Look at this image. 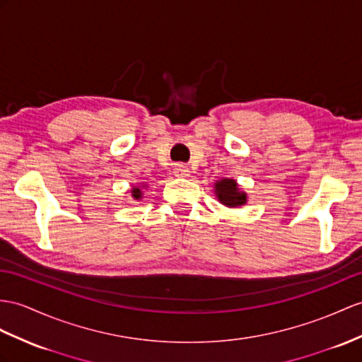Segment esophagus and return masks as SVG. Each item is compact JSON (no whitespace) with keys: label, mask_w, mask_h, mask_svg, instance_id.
<instances>
[{"label":"esophagus","mask_w":362,"mask_h":362,"mask_svg":"<svg viewBox=\"0 0 362 362\" xmlns=\"http://www.w3.org/2000/svg\"><path fill=\"white\" fill-rule=\"evenodd\" d=\"M173 173L176 176H180V178H186V176L190 175V170H189V167L186 164H175Z\"/></svg>","instance_id":"34e87169"}]
</instances>
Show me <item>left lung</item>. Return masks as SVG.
Returning <instances> with one entry per match:
<instances>
[{
    "label": "left lung",
    "instance_id": "obj_1",
    "mask_svg": "<svg viewBox=\"0 0 362 362\" xmlns=\"http://www.w3.org/2000/svg\"><path fill=\"white\" fill-rule=\"evenodd\" d=\"M215 195L227 207H241L247 202V193L243 192L235 180H219L215 182Z\"/></svg>",
    "mask_w": 362,
    "mask_h": 362
}]
</instances>
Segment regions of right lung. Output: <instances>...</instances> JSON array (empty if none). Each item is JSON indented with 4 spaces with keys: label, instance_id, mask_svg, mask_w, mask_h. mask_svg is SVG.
<instances>
[{
    "label": "right lung",
    "instance_id": "right-lung-1",
    "mask_svg": "<svg viewBox=\"0 0 362 362\" xmlns=\"http://www.w3.org/2000/svg\"><path fill=\"white\" fill-rule=\"evenodd\" d=\"M144 187V186H143ZM132 197H134L135 199H141V198H143V190H141V187H134V189H132Z\"/></svg>",
    "mask_w": 362,
    "mask_h": 362
}]
</instances>
